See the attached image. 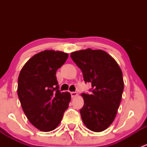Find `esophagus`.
<instances>
[{"label":"esophagus","mask_w":147,"mask_h":147,"mask_svg":"<svg viewBox=\"0 0 147 147\" xmlns=\"http://www.w3.org/2000/svg\"><path fill=\"white\" fill-rule=\"evenodd\" d=\"M77 95H78V93H77L76 92H71V97H72V98L75 97Z\"/></svg>","instance_id":"obj_1"}]
</instances>
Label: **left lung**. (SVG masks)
<instances>
[{"label": "left lung", "mask_w": 147, "mask_h": 147, "mask_svg": "<svg viewBox=\"0 0 147 147\" xmlns=\"http://www.w3.org/2000/svg\"><path fill=\"white\" fill-rule=\"evenodd\" d=\"M71 58L82 70L85 82L92 84L91 94L82 93L83 123L95 132L113 122L124 90L122 72L115 59L102 50L88 48L71 53Z\"/></svg>", "instance_id": "obj_1"}]
</instances>
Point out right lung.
Wrapping results in <instances>:
<instances>
[{
	"label": "right lung",
	"instance_id": "right-lung-1",
	"mask_svg": "<svg viewBox=\"0 0 147 147\" xmlns=\"http://www.w3.org/2000/svg\"><path fill=\"white\" fill-rule=\"evenodd\" d=\"M67 53L44 50L32 56L20 70L18 95L30 122L42 131L54 130L63 119L71 100L60 92L56 71L67 60Z\"/></svg>",
	"mask_w": 147,
	"mask_h": 147
}]
</instances>
